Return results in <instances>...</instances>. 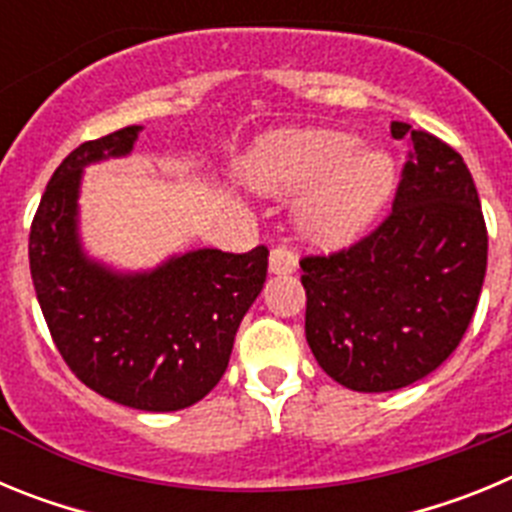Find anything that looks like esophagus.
<instances>
[{"label":"esophagus","mask_w":512,"mask_h":512,"mask_svg":"<svg viewBox=\"0 0 512 512\" xmlns=\"http://www.w3.org/2000/svg\"><path fill=\"white\" fill-rule=\"evenodd\" d=\"M269 271L271 274H292V271H297V256L284 246L274 248L269 253Z\"/></svg>","instance_id":"obj_1"}]
</instances>
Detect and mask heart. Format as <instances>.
<instances>
[{
  "instance_id": "b5f03b06",
  "label": "heart",
  "mask_w": 512,
  "mask_h": 512,
  "mask_svg": "<svg viewBox=\"0 0 512 512\" xmlns=\"http://www.w3.org/2000/svg\"><path fill=\"white\" fill-rule=\"evenodd\" d=\"M354 135L284 130L261 140L253 179L271 194L312 189L300 207L302 233L320 246L359 238L395 189V166L379 151H359Z\"/></svg>"
}]
</instances>
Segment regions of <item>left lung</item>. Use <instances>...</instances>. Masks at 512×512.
Listing matches in <instances>:
<instances>
[{
  "instance_id": "8db88e82",
  "label": "left lung",
  "mask_w": 512,
  "mask_h": 512,
  "mask_svg": "<svg viewBox=\"0 0 512 512\" xmlns=\"http://www.w3.org/2000/svg\"><path fill=\"white\" fill-rule=\"evenodd\" d=\"M408 138L392 212L361 241L305 256V336L323 372L356 392L418 382L456 351L487 271V225L464 158L425 130Z\"/></svg>"
}]
</instances>
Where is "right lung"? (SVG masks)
Returning <instances> with one entry per match:
<instances>
[{
    "mask_svg": "<svg viewBox=\"0 0 512 512\" xmlns=\"http://www.w3.org/2000/svg\"><path fill=\"white\" fill-rule=\"evenodd\" d=\"M140 125L63 158L30 225V274L58 354L89 390L148 413L200 402L228 369L235 330L266 282L269 248H200L143 274L81 251V169L133 151Z\"/></svg>",
    "mask_w": 512,
    "mask_h": 512,
    "instance_id": "right-lung-1",
    "label": "right lung"
}]
</instances>
